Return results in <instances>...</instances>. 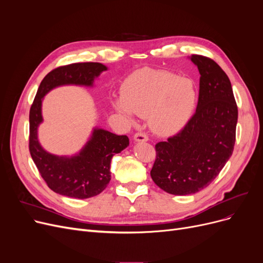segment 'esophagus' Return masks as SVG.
I'll return each instance as SVG.
<instances>
[{"label":"esophagus","instance_id":"34e87169","mask_svg":"<svg viewBox=\"0 0 263 263\" xmlns=\"http://www.w3.org/2000/svg\"><path fill=\"white\" fill-rule=\"evenodd\" d=\"M149 138L145 133L142 132H138L134 135V140L135 141H147Z\"/></svg>","mask_w":263,"mask_h":263}]
</instances>
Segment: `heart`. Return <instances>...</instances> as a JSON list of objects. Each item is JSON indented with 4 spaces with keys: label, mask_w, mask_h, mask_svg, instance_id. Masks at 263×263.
Wrapping results in <instances>:
<instances>
[{
    "label": "heart",
    "mask_w": 263,
    "mask_h": 263,
    "mask_svg": "<svg viewBox=\"0 0 263 263\" xmlns=\"http://www.w3.org/2000/svg\"><path fill=\"white\" fill-rule=\"evenodd\" d=\"M197 87L190 78H180L165 70L144 68L127 78L123 99L114 101L119 113L133 121V113L149 116L150 126L160 135L180 130L192 116Z\"/></svg>",
    "instance_id": "heart-1"
}]
</instances>
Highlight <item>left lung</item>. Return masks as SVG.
Instances as JSON below:
<instances>
[{
  "label": "left lung",
  "mask_w": 263,
  "mask_h": 263,
  "mask_svg": "<svg viewBox=\"0 0 263 263\" xmlns=\"http://www.w3.org/2000/svg\"><path fill=\"white\" fill-rule=\"evenodd\" d=\"M200 71L194 115L166 141L155 146L151 179L165 192L194 194L209 186L233 155L238 108L227 74L213 59L191 57Z\"/></svg>",
  "instance_id": "8db88e82"
}]
</instances>
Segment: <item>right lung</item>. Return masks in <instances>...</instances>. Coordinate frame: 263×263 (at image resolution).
Segmentation results:
<instances>
[{"mask_svg":"<svg viewBox=\"0 0 263 263\" xmlns=\"http://www.w3.org/2000/svg\"><path fill=\"white\" fill-rule=\"evenodd\" d=\"M107 68L99 62H77L51 70L39 85L29 110V153L49 189L74 198H89L103 192L110 181V159L129 145L126 135L94 129L92 138L78 156L57 157L45 151L37 139V127L43 122L42 100L55 86L92 85L95 77Z\"/></svg>","mask_w":263,"mask_h":263,"instance_id":"obj_1","label":"right lung"}]
</instances>
